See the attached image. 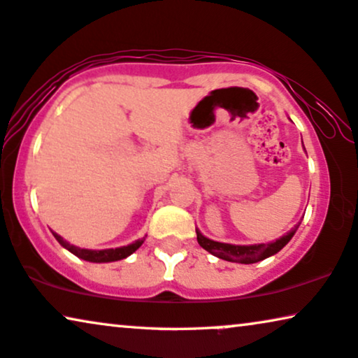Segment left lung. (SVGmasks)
Here are the masks:
<instances>
[{
    "instance_id": "left-lung-1",
    "label": "left lung",
    "mask_w": 358,
    "mask_h": 358,
    "mask_svg": "<svg viewBox=\"0 0 358 358\" xmlns=\"http://www.w3.org/2000/svg\"><path fill=\"white\" fill-rule=\"evenodd\" d=\"M298 222L292 231L287 232V234L280 237L273 242H268V244H250V245H236V244H226V242H217L213 239H208L206 236H203L199 232V229H196V239L198 244L203 247L204 250H208L209 254H213L217 259L227 260V262H236V264H255V262L265 260L268 257L278 254L280 250L283 249L285 245L292 241V237L296 232V229L299 227Z\"/></svg>"
}]
</instances>
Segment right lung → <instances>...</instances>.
<instances>
[{"label":"right lung","mask_w":358,"mask_h":358,"mask_svg":"<svg viewBox=\"0 0 358 358\" xmlns=\"http://www.w3.org/2000/svg\"><path fill=\"white\" fill-rule=\"evenodd\" d=\"M54 237L57 241H59V244L62 247H65L66 250L71 252V254L78 257V259L82 260H87V262H93V264H108V262H117V260H122L126 259V257H129L131 254H134V252L139 249V247L144 244L145 237H142V239H137L132 242L129 245H122V247H116V249H103V250H93V249H82V247H76L73 244H70V242L64 241V237H60L57 232H52Z\"/></svg>","instance_id":"right-lung-1"}]
</instances>
